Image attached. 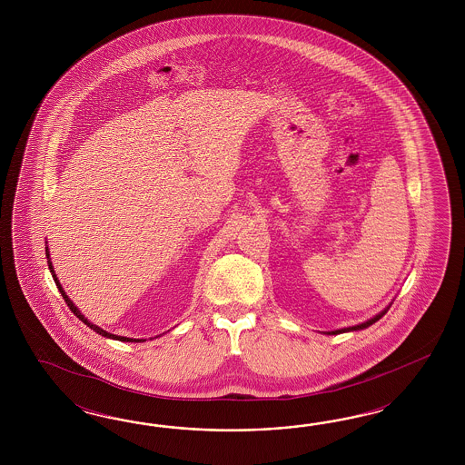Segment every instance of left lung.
Here are the masks:
<instances>
[{
    "label": "left lung",
    "instance_id": "8db88e82",
    "mask_svg": "<svg viewBox=\"0 0 465 465\" xmlns=\"http://www.w3.org/2000/svg\"><path fill=\"white\" fill-rule=\"evenodd\" d=\"M385 312H387V310H383L381 313H379V315H375L373 319L366 321L365 324L352 325V327H346V329H339V331H331V332H327V334H341V332H350V331H360V329H365V327H368V325L375 324V322H377L379 319H381V315H385Z\"/></svg>",
    "mask_w": 465,
    "mask_h": 465
}]
</instances>
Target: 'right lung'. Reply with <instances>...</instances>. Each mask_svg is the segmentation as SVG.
Instances as JSON below:
<instances>
[{
	"mask_svg": "<svg viewBox=\"0 0 465 465\" xmlns=\"http://www.w3.org/2000/svg\"><path fill=\"white\" fill-rule=\"evenodd\" d=\"M45 255L49 257V252H47V249H45ZM47 264H49V269H51V274H53V278H54V282H56L57 290L61 292V295H63V298H64V302H66V305L70 307L71 312L82 321V322H84V324L88 325L90 329H94L97 334H100V336H104V338H109V339H115V341H124V342H141V341H144V339H131V338H123V336H115V334H111V332H107V331H104V329H100L99 325L92 324L90 321H86L84 319V315L80 313V310L76 309L74 305H73V302H71L70 298H68V295L64 293V290H63V286L59 284V280L56 278V274H54V269H53V264H51V261H47Z\"/></svg>",
	"mask_w": 465,
	"mask_h": 465,
	"instance_id": "1",
	"label": "right lung"
}]
</instances>
